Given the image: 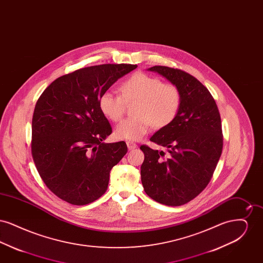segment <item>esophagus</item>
Segmentation results:
<instances>
[{"label":"esophagus","mask_w":263,"mask_h":263,"mask_svg":"<svg viewBox=\"0 0 263 263\" xmlns=\"http://www.w3.org/2000/svg\"><path fill=\"white\" fill-rule=\"evenodd\" d=\"M127 147L130 151L135 150L137 148V145L134 143V142H131V141H128L127 142Z\"/></svg>","instance_id":"esophagus-1"}]
</instances>
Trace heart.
<instances>
[{"mask_svg": "<svg viewBox=\"0 0 263 263\" xmlns=\"http://www.w3.org/2000/svg\"><path fill=\"white\" fill-rule=\"evenodd\" d=\"M120 92L121 96L106 90L99 100L100 111L113 122L122 118L126 103L135 101L132 107L134 116L121 121L114 130V136L120 140H139L152 125L156 129L170 125L179 112L182 101L181 91L175 84L163 83L161 79L142 72L125 80Z\"/></svg>", "mask_w": 263, "mask_h": 263, "instance_id": "heart-1", "label": "heart"}]
</instances>
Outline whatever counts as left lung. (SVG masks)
<instances>
[{"label":"left lung","mask_w":263,"mask_h":263,"mask_svg":"<svg viewBox=\"0 0 263 263\" xmlns=\"http://www.w3.org/2000/svg\"><path fill=\"white\" fill-rule=\"evenodd\" d=\"M149 70L177 86L182 101L174 122L150 139L167 154L140 147L145 155L141 180L152 199L180 206L199 195L212 178L223 150L221 116L210 91L193 76L165 66Z\"/></svg>","instance_id":"left-lung-1"}]
</instances>
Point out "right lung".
Wrapping results in <instances>:
<instances>
[{"label": "right lung", "mask_w": 263, "mask_h": 263, "mask_svg": "<svg viewBox=\"0 0 263 263\" xmlns=\"http://www.w3.org/2000/svg\"><path fill=\"white\" fill-rule=\"evenodd\" d=\"M137 68L103 64L59 77L45 88L32 116L31 155L40 177L57 197L86 205L107 190L109 173L127 153L99 107L100 95Z\"/></svg>", "instance_id": "obj_1"}]
</instances>
